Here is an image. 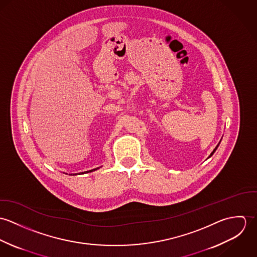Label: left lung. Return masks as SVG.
I'll return each mask as SVG.
<instances>
[{
  "instance_id": "obj_1",
  "label": "left lung",
  "mask_w": 257,
  "mask_h": 257,
  "mask_svg": "<svg viewBox=\"0 0 257 257\" xmlns=\"http://www.w3.org/2000/svg\"><path fill=\"white\" fill-rule=\"evenodd\" d=\"M220 142H221V140H220V143H219V144H218V146H217V147H215V149H214V150H213V151H212V153H211V154H210V156H209V157H208V158H210V157H211V156H212V155H213V154H214V153H215V151H216V150H217V148H218V147H219V146H220Z\"/></svg>"
}]
</instances>
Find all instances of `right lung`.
<instances>
[{"mask_svg":"<svg viewBox=\"0 0 257 257\" xmlns=\"http://www.w3.org/2000/svg\"><path fill=\"white\" fill-rule=\"evenodd\" d=\"M102 166H100V167H97V168H94V169H91V170H88V171H85V172H80V173H71V174H68V175H80V174H85V173H90V172H93V171H95V170H97V169H99V168H101ZM65 174H67V173H65Z\"/></svg>","mask_w":257,"mask_h":257,"instance_id":"obj_1","label":"right lung"}]
</instances>
